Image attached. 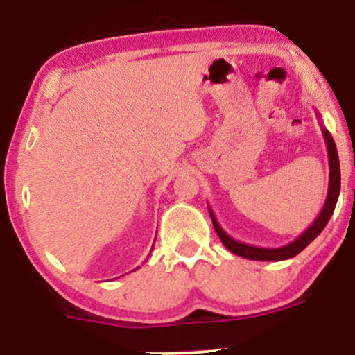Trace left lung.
Instances as JSON below:
<instances>
[{
	"instance_id": "obj_1",
	"label": "left lung",
	"mask_w": 355,
	"mask_h": 355,
	"mask_svg": "<svg viewBox=\"0 0 355 355\" xmlns=\"http://www.w3.org/2000/svg\"><path fill=\"white\" fill-rule=\"evenodd\" d=\"M322 133H324L325 145H327V155H329V190H327V198H325L324 207H322L320 214L317 215V218L309 225L307 230H304L302 234L297 237L294 242L287 243V245L277 247V248H263V247H255L248 245V243L239 242V240L232 239L225 230L220 227V223L215 218L214 211L209 207V214L211 222H214V229L217 232L218 239L222 240V243L225 245L232 254L243 257L248 260H266V262H277V260H287L295 257L297 254L304 250L309 243L312 242L322 230L325 229L327 222L331 220L334 209H336L337 198H339L340 191V165H339V155H337L336 144H334V138L329 130H325L322 126Z\"/></svg>"
}]
</instances>
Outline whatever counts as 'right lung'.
Listing matches in <instances>:
<instances>
[{
	"label": "right lung",
	"mask_w": 355,
	"mask_h": 355,
	"mask_svg": "<svg viewBox=\"0 0 355 355\" xmlns=\"http://www.w3.org/2000/svg\"><path fill=\"white\" fill-rule=\"evenodd\" d=\"M152 248H153V247H152Z\"/></svg>",
	"instance_id": "add662e5"
}]
</instances>
